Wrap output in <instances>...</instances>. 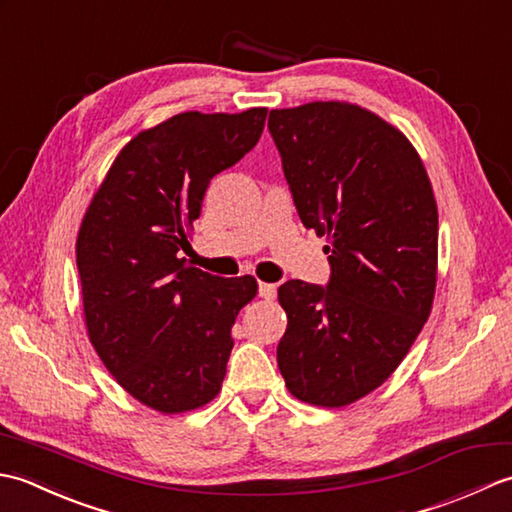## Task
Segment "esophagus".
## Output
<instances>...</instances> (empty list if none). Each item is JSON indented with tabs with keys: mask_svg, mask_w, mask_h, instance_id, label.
I'll return each mask as SVG.
<instances>
[{
	"mask_svg": "<svg viewBox=\"0 0 512 512\" xmlns=\"http://www.w3.org/2000/svg\"><path fill=\"white\" fill-rule=\"evenodd\" d=\"M259 297L266 299V301H273L277 297V286L275 284H264V281H259Z\"/></svg>",
	"mask_w": 512,
	"mask_h": 512,
	"instance_id": "1",
	"label": "esophagus"
}]
</instances>
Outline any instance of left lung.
Segmentation results:
<instances>
[{
    "label": "left lung",
    "mask_w": 512,
    "mask_h": 512,
    "mask_svg": "<svg viewBox=\"0 0 512 512\" xmlns=\"http://www.w3.org/2000/svg\"><path fill=\"white\" fill-rule=\"evenodd\" d=\"M292 202L328 235L325 286L279 288L288 328L277 363L292 396L345 407L383 385L436 292L438 206L422 160L383 118L350 103L270 110Z\"/></svg>",
    "instance_id": "obj_1"
}]
</instances>
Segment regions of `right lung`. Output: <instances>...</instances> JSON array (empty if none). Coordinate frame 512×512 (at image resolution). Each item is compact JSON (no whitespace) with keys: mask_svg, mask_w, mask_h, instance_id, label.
Segmentation results:
<instances>
[{"mask_svg":"<svg viewBox=\"0 0 512 512\" xmlns=\"http://www.w3.org/2000/svg\"><path fill=\"white\" fill-rule=\"evenodd\" d=\"M266 114L184 112L140 132L83 217L76 268L90 341L151 409H198L222 387L231 328L257 281L189 266L187 233L213 176L257 145Z\"/></svg>","mask_w":512,"mask_h":512,"instance_id":"add662e5","label":"right lung"}]
</instances>
